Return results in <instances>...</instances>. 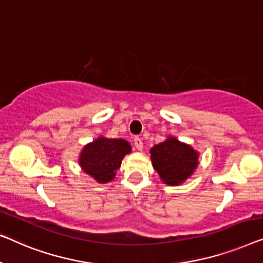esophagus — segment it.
I'll use <instances>...</instances> for the list:
<instances>
[{
    "mask_svg": "<svg viewBox=\"0 0 263 263\" xmlns=\"http://www.w3.org/2000/svg\"><path fill=\"white\" fill-rule=\"evenodd\" d=\"M133 142H135V146L137 150H139V151L143 150V140L142 139L138 138V137H136Z\"/></svg>",
    "mask_w": 263,
    "mask_h": 263,
    "instance_id": "obj_1",
    "label": "esophagus"
}]
</instances>
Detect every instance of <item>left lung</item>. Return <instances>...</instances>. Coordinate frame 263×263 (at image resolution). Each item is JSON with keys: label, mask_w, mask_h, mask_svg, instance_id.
<instances>
[{"label": "left lung", "mask_w": 263, "mask_h": 263, "mask_svg": "<svg viewBox=\"0 0 263 263\" xmlns=\"http://www.w3.org/2000/svg\"><path fill=\"white\" fill-rule=\"evenodd\" d=\"M150 155L154 169L168 186H180L199 165L198 151L174 136L151 147Z\"/></svg>", "instance_id": "1"}]
</instances>
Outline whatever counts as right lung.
I'll return each mask as SVG.
<instances>
[{"label":"right lung","instance_id":"add662e5","mask_svg":"<svg viewBox=\"0 0 263 263\" xmlns=\"http://www.w3.org/2000/svg\"><path fill=\"white\" fill-rule=\"evenodd\" d=\"M131 144L121 138L100 136L83 146L79 157L81 169L98 183L110 182L120 168L121 161L130 154Z\"/></svg>","mask_w":263,"mask_h":263}]
</instances>
